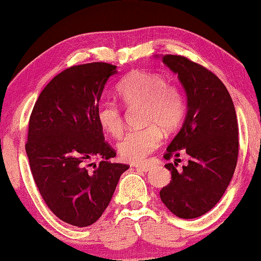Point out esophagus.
I'll return each mask as SVG.
<instances>
[{"label": "esophagus", "instance_id": "esophagus-1", "mask_svg": "<svg viewBox=\"0 0 261 261\" xmlns=\"http://www.w3.org/2000/svg\"><path fill=\"white\" fill-rule=\"evenodd\" d=\"M151 166L152 165L149 163H144V164H138V165H135V169L144 171V172H147V171L151 169Z\"/></svg>", "mask_w": 261, "mask_h": 261}]
</instances>
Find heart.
<instances>
[{
	"mask_svg": "<svg viewBox=\"0 0 261 261\" xmlns=\"http://www.w3.org/2000/svg\"><path fill=\"white\" fill-rule=\"evenodd\" d=\"M116 92L127 106H142V120L147 124L130 130L117 145L121 158L129 163L142 162L162 142V129L176 128L183 119L185 103L176 85L166 83L158 73L133 71L117 84ZM99 126L112 137H120L123 130V116L113 102L99 103L96 110Z\"/></svg>",
	"mask_w": 261,
	"mask_h": 261,
	"instance_id": "heart-1",
	"label": "heart"
}]
</instances>
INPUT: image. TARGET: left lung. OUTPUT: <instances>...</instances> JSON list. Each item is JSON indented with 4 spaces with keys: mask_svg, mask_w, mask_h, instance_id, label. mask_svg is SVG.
Wrapping results in <instances>:
<instances>
[{
    "mask_svg": "<svg viewBox=\"0 0 261 261\" xmlns=\"http://www.w3.org/2000/svg\"><path fill=\"white\" fill-rule=\"evenodd\" d=\"M163 63L178 74L187 94L184 123L164 158L190 156L180 171L172 163L170 184L160 190L166 208L180 219L204 215L222 197L238 162L239 129L234 103L212 71L181 56L165 55ZM177 160V159H174Z\"/></svg>",
    "mask_w": 261,
    "mask_h": 261,
    "instance_id": "left-lung-1",
    "label": "left lung"
}]
</instances>
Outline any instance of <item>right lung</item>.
Listing matches in <instances>:
<instances>
[{"label":"right lung","instance_id":"obj_1","mask_svg":"<svg viewBox=\"0 0 261 261\" xmlns=\"http://www.w3.org/2000/svg\"><path fill=\"white\" fill-rule=\"evenodd\" d=\"M108 63L74 65L53 78L35 102L28 123L26 153L41 197L64 222L95 223L108 206L126 164L105 141L96 110L109 77ZM101 158L98 166L88 162Z\"/></svg>","mask_w":261,"mask_h":261}]
</instances>
